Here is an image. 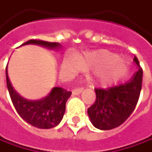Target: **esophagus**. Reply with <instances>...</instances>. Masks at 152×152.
<instances>
[{
    "label": "esophagus",
    "instance_id": "obj_1",
    "mask_svg": "<svg viewBox=\"0 0 152 152\" xmlns=\"http://www.w3.org/2000/svg\"><path fill=\"white\" fill-rule=\"evenodd\" d=\"M83 91V88H76L73 89L72 93H73V94H74V95H78V94H80Z\"/></svg>",
    "mask_w": 152,
    "mask_h": 152
}]
</instances>
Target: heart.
I'll return each mask as SVG.
<instances>
[{"instance_id":"heart-1","label":"heart","mask_w":152,"mask_h":152,"mask_svg":"<svg viewBox=\"0 0 152 152\" xmlns=\"http://www.w3.org/2000/svg\"><path fill=\"white\" fill-rule=\"evenodd\" d=\"M76 63L70 57L64 58L61 69L64 72L75 73L82 69H92L93 81L99 85L108 86L115 83L122 75L126 63L115 53L106 50L87 52L77 57Z\"/></svg>"}]
</instances>
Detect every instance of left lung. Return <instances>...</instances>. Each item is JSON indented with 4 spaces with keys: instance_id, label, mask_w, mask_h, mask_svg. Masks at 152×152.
<instances>
[{
    "instance_id": "left-lung-1",
    "label": "left lung",
    "mask_w": 152,
    "mask_h": 152,
    "mask_svg": "<svg viewBox=\"0 0 152 152\" xmlns=\"http://www.w3.org/2000/svg\"><path fill=\"white\" fill-rule=\"evenodd\" d=\"M134 61L138 70L132 78L109 88H95L96 100L88 109L93 125L101 130H110L119 127L135 109L142 87L143 70L134 56Z\"/></svg>"
}]
</instances>
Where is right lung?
I'll use <instances>...</instances> for the list:
<instances>
[{
  "label": "right lung",
  "mask_w": 152,
  "mask_h": 152,
  "mask_svg": "<svg viewBox=\"0 0 152 152\" xmlns=\"http://www.w3.org/2000/svg\"><path fill=\"white\" fill-rule=\"evenodd\" d=\"M37 44L49 49H58L60 44L58 42H49L42 40H30L22 44ZM7 87L10 94L12 102L18 114L29 124L38 129H52L56 127L63 119L65 112V104L68 100L71 92L63 88L55 87L52 89L47 97L39 100H28L19 95L11 85L8 75L7 65L6 68Z\"/></svg>",
  "instance_id": "right-lung-1"
}]
</instances>
